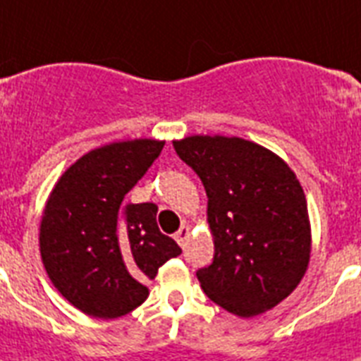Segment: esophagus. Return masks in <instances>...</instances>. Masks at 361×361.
Segmentation results:
<instances>
[{"mask_svg": "<svg viewBox=\"0 0 361 361\" xmlns=\"http://www.w3.org/2000/svg\"><path fill=\"white\" fill-rule=\"evenodd\" d=\"M188 238H190V227H186V225H183V227L178 228L177 234H175V240H177V243L180 247L186 245Z\"/></svg>", "mask_w": 361, "mask_h": 361, "instance_id": "obj_1", "label": "esophagus"}]
</instances>
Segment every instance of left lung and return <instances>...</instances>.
Masks as SVG:
<instances>
[{
	"label": "left lung",
	"instance_id": "1",
	"mask_svg": "<svg viewBox=\"0 0 361 361\" xmlns=\"http://www.w3.org/2000/svg\"><path fill=\"white\" fill-rule=\"evenodd\" d=\"M173 147L208 195L214 260L197 271L202 291L238 317L275 308L302 281L312 252L297 175L279 154L238 136L193 134Z\"/></svg>",
	"mask_w": 361,
	"mask_h": 361
}]
</instances>
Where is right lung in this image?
I'll use <instances>...</instances> for the list:
<instances>
[{"instance_id":"add662e5","label":"right lung","mask_w":361,"mask_h":361,"mask_svg":"<svg viewBox=\"0 0 361 361\" xmlns=\"http://www.w3.org/2000/svg\"><path fill=\"white\" fill-rule=\"evenodd\" d=\"M162 140L92 149L61 175L40 219V256L59 293L95 319H116L147 299L145 282L180 247L157 225L153 202L125 195L159 159Z\"/></svg>"}]
</instances>
